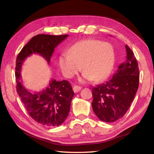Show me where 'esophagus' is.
Here are the masks:
<instances>
[{
	"mask_svg": "<svg viewBox=\"0 0 154 154\" xmlns=\"http://www.w3.org/2000/svg\"><path fill=\"white\" fill-rule=\"evenodd\" d=\"M81 89V87L80 86H77V85H74L73 87V90L75 93H77Z\"/></svg>",
	"mask_w": 154,
	"mask_h": 154,
	"instance_id": "esophagus-1",
	"label": "esophagus"
}]
</instances>
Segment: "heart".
<instances>
[{"mask_svg":"<svg viewBox=\"0 0 154 154\" xmlns=\"http://www.w3.org/2000/svg\"><path fill=\"white\" fill-rule=\"evenodd\" d=\"M114 63L112 45L96 40L77 42L68 53L62 54L59 59V65L65 77H73L79 73L81 67L83 71L81 80L85 82L104 79L110 73Z\"/></svg>","mask_w":154,"mask_h":154,"instance_id":"heart-1","label":"heart"}]
</instances>
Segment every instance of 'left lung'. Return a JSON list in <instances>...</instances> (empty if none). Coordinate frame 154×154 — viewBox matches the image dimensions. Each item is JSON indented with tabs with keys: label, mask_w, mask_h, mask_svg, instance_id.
Masks as SVG:
<instances>
[{
	"label": "left lung",
	"mask_w": 154,
	"mask_h": 154,
	"mask_svg": "<svg viewBox=\"0 0 154 154\" xmlns=\"http://www.w3.org/2000/svg\"><path fill=\"white\" fill-rule=\"evenodd\" d=\"M126 58L116 73L105 83L92 89V107L99 119L113 122L126 113L139 85V69L133 51L126 45Z\"/></svg>",
	"instance_id": "left-lung-1"
}]
</instances>
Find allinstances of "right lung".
<instances>
[{
	"instance_id": "1",
	"label": "right lung",
	"mask_w": 154,
	"mask_h": 154,
	"mask_svg": "<svg viewBox=\"0 0 154 154\" xmlns=\"http://www.w3.org/2000/svg\"><path fill=\"white\" fill-rule=\"evenodd\" d=\"M67 36V34L35 35L16 57L15 76L17 93L32 119L49 127L60 126L67 119L74 96L71 85L67 81L51 79L46 89L38 93H32L20 81L22 65L26 58L33 54H40L50 63L55 48Z\"/></svg>"
}]
</instances>
